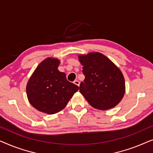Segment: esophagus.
<instances>
[{
	"label": "esophagus",
	"instance_id": "esophagus-1",
	"mask_svg": "<svg viewBox=\"0 0 153 153\" xmlns=\"http://www.w3.org/2000/svg\"><path fill=\"white\" fill-rule=\"evenodd\" d=\"M74 84H76V85H79V84H80V82H79V81H78V80H75L74 81Z\"/></svg>",
	"mask_w": 153,
	"mask_h": 153
}]
</instances>
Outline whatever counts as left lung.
Returning <instances> with one entry per match:
<instances>
[{"label": "left lung", "mask_w": 153, "mask_h": 153, "mask_svg": "<svg viewBox=\"0 0 153 153\" xmlns=\"http://www.w3.org/2000/svg\"><path fill=\"white\" fill-rule=\"evenodd\" d=\"M85 79L80 93L93 107L107 110L116 106L124 96L125 79L120 70L103 54L91 53L81 56Z\"/></svg>", "instance_id": "obj_1"}]
</instances>
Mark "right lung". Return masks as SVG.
<instances>
[{"label":"right lung","mask_w":153,"mask_h":153,"mask_svg":"<svg viewBox=\"0 0 153 153\" xmlns=\"http://www.w3.org/2000/svg\"><path fill=\"white\" fill-rule=\"evenodd\" d=\"M60 61L47 58L37 66L29 79L26 93L30 103L39 111L53 114L65 107L79 87L67 80L58 70Z\"/></svg>","instance_id":"add662e5"}]
</instances>
